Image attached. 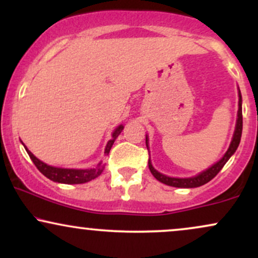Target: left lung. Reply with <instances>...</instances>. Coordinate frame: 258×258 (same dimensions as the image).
<instances>
[{
    "label": "left lung",
    "instance_id": "1",
    "mask_svg": "<svg viewBox=\"0 0 258 258\" xmlns=\"http://www.w3.org/2000/svg\"><path fill=\"white\" fill-rule=\"evenodd\" d=\"M241 93L239 91V109H238V119H236V125H235V131H234L233 139L230 142V146L228 148L227 153L224 154L223 158H222L220 161H217L216 164L212 165L211 167H209L207 170L203 171L199 174L194 177H189V178H174V177H168L165 176V174L158 172L155 168L153 167L150 160L148 161V165H149L150 172L153 173V176L155 177L159 182L164 183V184L176 186V188H197V186L206 184L207 182H210L214 177L222 170V167L226 165V162L230 159V156L235 153V150L238 149L239 143H240L241 138V132H242V110H241ZM146 144L148 148V136H146Z\"/></svg>",
    "mask_w": 258,
    "mask_h": 258
}]
</instances>
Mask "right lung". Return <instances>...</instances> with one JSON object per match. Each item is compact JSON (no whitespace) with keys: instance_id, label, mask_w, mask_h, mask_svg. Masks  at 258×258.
Listing matches in <instances>:
<instances>
[{"instance_id":"add662e5","label":"right lung","mask_w":258,"mask_h":258,"mask_svg":"<svg viewBox=\"0 0 258 258\" xmlns=\"http://www.w3.org/2000/svg\"><path fill=\"white\" fill-rule=\"evenodd\" d=\"M122 130H123V126L120 125L115 128L114 132H112L111 139L108 142V143H106V147L104 150V154H106V155H108L109 152H110L115 139L117 138V136L120 135ZM25 150L28 152L29 156H30V159L35 164V166L37 167V170L40 171L43 176H46L47 178L53 180V182L64 183V184H81V183L90 182V180L94 179L96 177H98L99 174L103 172V170H104V165H103L102 161H100L94 168H86V170L49 166V165L44 164V162L41 161V160H38L36 156H35L34 154H32L26 147H25Z\"/></svg>"}]
</instances>
